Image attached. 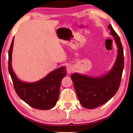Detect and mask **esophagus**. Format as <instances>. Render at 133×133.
<instances>
[{
    "label": "esophagus",
    "mask_w": 133,
    "mask_h": 133,
    "mask_svg": "<svg viewBox=\"0 0 133 133\" xmlns=\"http://www.w3.org/2000/svg\"><path fill=\"white\" fill-rule=\"evenodd\" d=\"M73 70H74V68L73 67V66H68L67 67V71L69 74L72 73V72L73 71Z\"/></svg>",
    "instance_id": "1"
}]
</instances>
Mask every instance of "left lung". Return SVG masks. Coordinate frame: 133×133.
<instances>
[{
  "instance_id": "obj_1",
  "label": "left lung",
  "mask_w": 133,
  "mask_h": 133,
  "mask_svg": "<svg viewBox=\"0 0 133 133\" xmlns=\"http://www.w3.org/2000/svg\"><path fill=\"white\" fill-rule=\"evenodd\" d=\"M117 47V56L112 69L97 77L73 73L71 76L80 104L88 109L100 106L110 100L120 87L124 69L123 48L120 37L111 24L108 26Z\"/></svg>"
}]
</instances>
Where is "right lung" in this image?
<instances>
[{
	"label": "right lung",
	"instance_id": "right-lung-1",
	"mask_svg": "<svg viewBox=\"0 0 133 133\" xmlns=\"http://www.w3.org/2000/svg\"><path fill=\"white\" fill-rule=\"evenodd\" d=\"M13 42L14 37L9 50L8 67L16 92L22 100L31 107L39 110L51 109L58 99L62 80L66 75V68L64 66L60 67L37 82H22L17 77L12 67Z\"/></svg>",
	"mask_w": 133,
	"mask_h": 133
}]
</instances>
